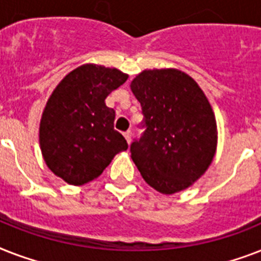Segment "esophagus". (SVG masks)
<instances>
[{"instance_id": "34e87169", "label": "esophagus", "mask_w": 261, "mask_h": 261, "mask_svg": "<svg viewBox=\"0 0 261 261\" xmlns=\"http://www.w3.org/2000/svg\"><path fill=\"white\" fill-rule=\"evenodd\" d=\"M124 138H126V141H127V143H130L131 142V131H126V133H124Z\"/></svg>"}]
</instances>
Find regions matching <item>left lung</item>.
Instances as JSON below:
<instances>
[{
    "mask_svg": "<svg viewBox=\"0 0 261 261\" xmlns=\"http://www.w3.org/2000/svg\"><path fill=\"white\" fill-rule=\"evenodd\" d=\"M145 128L131 143V159L143 180L161 194L192 186L214 159L217 122L207 97L177 69L143 70L131 83Z\"/></svg>",
    "mask_w": 261,
    "mask_h": 261,
    "instance_id": "obj_1",
    "label": "left lung"
}]
</instances>
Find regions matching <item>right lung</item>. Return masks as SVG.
<instances>
[{
  "instance_id": "right-lung-1",
  "label": "right lung",
  "mask_w": 261,
  "mask_h": 261,
  "mask_svg": "<svg viewBox=\"0 0 261 261\" xmlns=\"http://www.w3.org/2000/svg\"><path fill=\"white\" fill-rule=\"evenodd\" d=\"M118 69L83 65L58 84L43 111L39 141L50 171L71 186H83L102 173L115 155L127 150L114 128L115 111L107 96L126 83Z\"/></svg>"
}]
</instances>
